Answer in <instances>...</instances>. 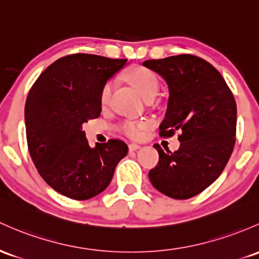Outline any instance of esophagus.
<instances>
[{
	"mask_svg": "<svg viewBox=\"0 0 259 259\" xmlns=\"http://www.w3.org/2000/svg\"><path fill=\"white\" fill-rule=\"evenodd\" d=\"M140 145H138V144H130L129 145V151L130 152H133V151H136V150H139L140 149Z\"/></svg>",
	"mask_w": 259,
	"mask_h": 259,
	"instance_id": "1",
	"label": "esophagus"
}]
</instances>
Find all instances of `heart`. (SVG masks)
<instances>
[{
  "mask_svg": "<svg viewBox=\"0 0 259 259\" xmlns=\"http://www.w3.org/2000/svg\"><path fill=\"white\" fill-rule=\"evenodd\" d=\"M126 79L139 91L143 98H155L160 90V81L157 75L152 70L145 66H135L126 72ZM115 82L109 79L103 84L99 95V103L102 107H107L112 99L113 91H114ZM150 123L147 120H138V119H127L123 121L120 130L123 134L129 136L130 139H139L143 135L144 130L149 127Z\"/></svg>",
  "mask_w": 259,
  "mask_h": 259,
  "instance_id": "obj_1",
  "label": "heart"
}]
</instances>
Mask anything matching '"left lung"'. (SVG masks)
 I'll use <instances>...</instances> for the list:
<instances>
[{
	"label": "left lung",
	"mask_w": 259,
	"mask_h": 259,
	"mask_svg": "<svg viewBox=\"0 0 259 259\" xmlns=\"http://www.w3.org/2000/svg\"><path fill=\"white\" fill-rule=\"evenodd\" d=\"M163 77L169 97L160 135L180 133L177 151H158V163L149 172L152 186L173 199H188L206 189L225 168L234 151L237 109L220 72L190 54L144 61Z\"/></svg>",
	"instance_id": "obj_1"
}]
</instances>
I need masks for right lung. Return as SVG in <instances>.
Returning a JSON list of instances; mask_svg holds the SVG:
<instances>
[{
  "label": "right lung",
  "instance_id": "obj_1",
  "mask_svg": "<svg viewBox=\"0 0 259 259\" xmlns=\"http://www.w3.org/2000/svg\"><path fill=\"white\" fill-rule=\"evenodd\" d=\"M126 59L91 54L64 56L45 69L30 88L24 119L30 157L53 189L87 200L109 186L127 145L110 139L90 147L82 124L101 114L103 84Z\"/></svg>",
  "mask_w": 259,
  "mask_h": 259
}]
</instances>
